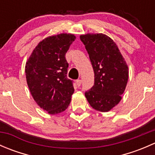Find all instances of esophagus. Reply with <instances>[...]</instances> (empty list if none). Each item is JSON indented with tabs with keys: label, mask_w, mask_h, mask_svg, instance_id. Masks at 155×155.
<instances>
[{
	"label": "esophagus",
	"mask_w": 155,
	"mask_h": 155,
	"mask_svg": "<svg viewBox=\"0 0 155 155\" xmlns=\"http://www.w3.org/2000/svg\"><path fill=\"white\" fill-rule=\"evenodd\" d=\"M76 82V85H77V86L79 87L81 85V84H82V80H81V79H77Z\"/></svg>",
	"instance_id": "esophagus-1"
}]
</instances>
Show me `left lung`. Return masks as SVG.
I'll return each instance as SVG.
<instances>
[{
    "label": "left lung",
    "mask_w": 155,
    "mask_h": 155,
    "mask_svg": "<svg viewBox=\"0 0 155 155\" xmlns=\"http://www.w3.org/2000/svg\"><path fill=\"white\" fill-rule=\"evenodd\" d=\"M94 73V84L85 91L89 104L108 112L121 100L127 83L128 68L115 42L103 34L80 36Z\"/></svg>",
    "instance_id": "left-lung-1"
}]
</instances>
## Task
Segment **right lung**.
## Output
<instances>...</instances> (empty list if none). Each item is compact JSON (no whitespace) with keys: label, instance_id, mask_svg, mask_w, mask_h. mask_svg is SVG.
<instances>
[{"label":"right lung","instance_id":"add662e5","mask_svg":"<svg viewBox=\"0 0 155 155\" xmlns=\"http://www.w3.org/2000/svg\"><path fill=\"white\" fill-rule=\"evenodd\" d=\"M76 37L61 34L42 40L25 66L27 83L34 101L49 114L60 113L70 105L74 92L73 80L67 76L65 58Z\"/></svg>","mask_w":155,"mask_h":155}]
</instances>
